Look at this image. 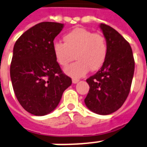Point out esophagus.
<instances>
[{
	"label": "esophagus",
	"mask_w": 147,
	"mask_h": 147,
	"mask_svg": "<svg viewBox=\"0 0 147 147\" xmlns=\"http://www.w3.org/2000/svg\"><path fill=\"white\" fill-rule=\"evenodd\" d=\"M78 82H79V80H77V79H73L72 80V83L73 84H77Z\"/></svg>",
	"instance_id": "34e87169"
}]
</instances>
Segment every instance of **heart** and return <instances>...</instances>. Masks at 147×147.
Masks as SVG:
<instances>
[{"label": "heart", "instance_id": "b5f03b06", "mask_svg": "<svg viewBox=\"0 0 147 147\" xmlns=\"http://www.w3.org/2000/svg\"><path fill=\"white\" fill-rule=\"evenodd\" d=\"M64 44L55 41L52 52L56 61L62 67L67 66L73 59L77 61L64 69L68 76L76 79L100 69L105 63L108 47L106 38L100 33L76 28L63 36Z\"/></svg>", "mask_w": 147, "mask_h": 147}]
</instances>
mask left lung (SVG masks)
<instances>
[{
	"label": "left lung",
	"instance_id": "8db88e82",
	"mask_svg": "<svg viewBox=\"0 0 147 147\" xmlns=\"http://www.w3.org/2000/svg\"><path fill=\"white\" fill-rule=\"evenodd\" d=\"M108 52L100 70L87 80L90 87L84 99L88 109L107 115L123 106L131 90L134 59L130 44L113 28L100 24Z\"/></svg>",
	"mask_w": 147,
	"mask_h": 147
}]
</instances>
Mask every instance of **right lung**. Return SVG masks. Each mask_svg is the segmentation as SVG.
<instances>
[{"label":"right lung","instance_id":"1","mask_svg":"<svg viewBox=\"0 0 147 147\" xmlns=\"http://www.w3.org/2000/svg\"><path fill=\"white\" fill-rule=\"evenodd\" d=\"M63 24L41 22L24 32L13 47L10 77L17 100L36 116L56 109L71 79L62 72L52 52Z\"/></svg>","mask_w":147,"mask_h":147}]
</instances>
